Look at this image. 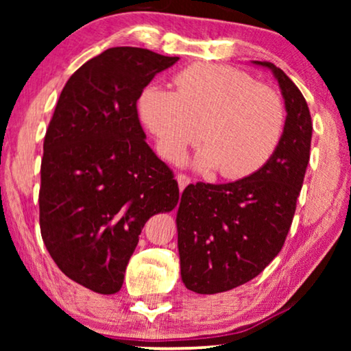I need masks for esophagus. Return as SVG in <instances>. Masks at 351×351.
<instances>
[{"mask_svg": "<svg viewBox=\"0 0 351 351\" xmlns=\"http://www.w3.org/2000/svg\"><path fill=\"white\" fill-rule=\"evenodd\" d=\"M176 180H177V184H179V190L180 191H184L185 186L191 184V179H190V177H186L185 174H177L176 176Z\"/></svg>", "mask_w": 351, "mask_h": 351, "instance_id": "obj_1", "label": "esophagus"}]
</instances>
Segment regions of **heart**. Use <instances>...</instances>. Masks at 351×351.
Instances as JSON below:
<instances>
[{
    "instance_id": "1",
    "label": "heart",
    "mask_w": 351,
    "mask_h": 351,
    "mask_svg": "<svg viewBox=\"0 0 351 351\" xmlns=\"http://www.w3.org/2000/svg\"><path fill=\"white\" fill-rule=\"evenodd\" d=\"M174 90L152 84L138 97V114L166 160L176 161L198 138V169L217 167L225 179L261 169L275 153L286 112L275 90L232 66L196 64L174 76Z\"/></svg>"
}]
</instances>
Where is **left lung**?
<instances>
[{"mask_svg": "<svg viewBox=\"0 0 351 351\" xmlns=\"http://www.w3.org/2000/svg\"><path fill=\"white\" fill-rule=\"evenodd\" d=\"M286 121L275 153L254 174L230 184L189 185L177 210L180 276L196 294H217L256 278L281 251L310 160L311 117L299 88L271 62Z\"/></svg>", "mask_w": 351, "mask_h": 351, "instance_id": "obj_1", "label": "left lung"}]
</instances>
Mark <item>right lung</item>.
<instances>
[{"mask_svg":"<svg viewBox=\"0 0 351 351\" xmlns=\"http://www.w3.org/2000/svg\"><path fill=\"white\" fill-rule=\"evenodd\" d=\"M177 60L110 47L70 76L46 131L43 241L62 273L99 294L121 289L143 225L179 203L174 176L145 142L136 107L143 88Z\"/></svg>","mask_w":351,"mask_h":351,"instance_id":"right-lung-1","label":"right lung"}]
</instances>
